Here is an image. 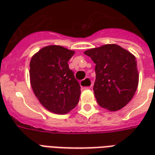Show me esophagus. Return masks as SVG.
I'll use <instances>...</instances> for the list:
<instances>
[{
    "label": "esophagus",
    "instance_id": "esophagus-1",
    "mask_svg": "<svg viewBox=\"0 0 155 155\" xmlns=\"http://www.w3.org/2000/svg\"><path fill=\"white\" fill-rule=\"evenodd\" d=\"M92 85V81L90 77H86L83 81H81V86L82 89H89Z\"/></svg>",
    "mask_w": 155,
    "mask_h": 155
}]
</instances>
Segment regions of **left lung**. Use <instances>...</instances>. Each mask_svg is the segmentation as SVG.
I'll list each match as a JSON object with an SVG mask.
<instances>
[{
  "mask_svg": "<svg viewBox=\"0 0 155 155\" xmlns=\"http://www.w3.org/2000/svg\"><path fill=\"white\" fill-rule=\"evenodd\" d=\"M95 64L94 95L100 106L116 111L125 106L138 87L135 57L118 45H104L84 51Z\"/></svg>",
  "mask_w": 155,
  "mask_h": 155,
  "instance_id": "1",
  "label": "left lung"
}]
</instances>
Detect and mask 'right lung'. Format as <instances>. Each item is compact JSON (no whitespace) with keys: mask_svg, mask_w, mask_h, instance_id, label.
Instances as JSON below:
<instances>
[{"mask_svg":"<svg viewBox=\"0 0 155 155\" xmlns=\"http://www.w3.org/2000/svg\"><path fill=\"white\" fill-rule=\"evenodd\" d=\"M74 52L60 45H49L31 58L30 78L41 104L53 113L64 114L79 102L81 85L69 68Z\"/></svg>","mask_w":155,"mask_h":155,"instance_id":"right-lung-1","label":"right lung"}]
</instances>
